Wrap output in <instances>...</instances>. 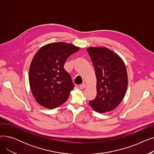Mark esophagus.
<instances>
[{
  "instance_id": "1",
  "label": "esophagus",
  "mask_w": 154,
  "mask_h": 154,
  "mask_svg": "<svg viewBox=\"0 0 154 154\" xmlns=\"http://www.w3.org/2000/svg\"><path fill=\"white\" fill-rule=\"evenodd\" d=\"M85 86H86L85 84H82L81 85H80L79 87L80 89H84V88L85 87Z\"/></svg>"
}]
</instances>
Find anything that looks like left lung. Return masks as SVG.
I'll use <instances>...</instances> for the list:
<instances>
[{
	"label": "left lung",
	"instance_id": "left-lung-1",
	"mask_svg": "<svg viewBox=\"0 0 154 154\" xmlns=\"http://www.w3.org/2000/svg\"><path fill=\"white\" fill-rule=\"evenodd\" d=\"M97 78V96L89 101L96 112H110L118 107L125 95L127 72L120 57L104 47H88Z\"/></svg>",
	"mask_w": 154,
	"mask_h": 154
}]
</instances>
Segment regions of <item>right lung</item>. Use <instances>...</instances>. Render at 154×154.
<instances>
[{
    "label": "right lung",
    "instance_id": "1",
    "mask_svg": "<svg viewBox=\"0 0 154 154\" xmlns=\"http://www.w3.org/2000/svg\"><path fill=\"white\" fill-rule=\"evenodd\" d=\"M79 48L72 44L55 42L42 46L36 52L30 66L29 80L32 94L40 106L51 109L67 101L74 84L63 66Z\"/></svg>",
    "mask_w": 154,
    "mask_h": 154
}]
</instances>
